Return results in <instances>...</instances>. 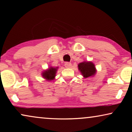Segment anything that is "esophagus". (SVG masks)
I'll use <instances>...</instances> for the list:
<instances>
[{"label":"esophagus","instance_id":"34e87169","mask_svg":"<svg viewBox=\"0 0 132 132\" xmlns=\"http://www.w3.org/2000/svg\"><path fill=\"white\" fill-rule=\"evenodd\" d=\"M71 66V64L70 62H65V67L66 68H70Z\"/></svg>","mask_w":132,"mask_h":132}]
</instances>
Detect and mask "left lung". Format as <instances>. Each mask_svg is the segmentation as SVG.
Here are the masks:
<instances>
[{"label":"left lung","mask_w":132,"mask_h":132,"mask_svg":"<svg viewBox=\"0 0 132 132\" xmlns=\"http://www.w3.org/2000/svg\"><path fill=\"white\" fill-rule=\"evenodd\" d=\"M78 69L84 78L94 76L97 70L94 64L91 61H83L78 64Z\"/></svg>","instance_id":"8db88e82"}]
</instances>
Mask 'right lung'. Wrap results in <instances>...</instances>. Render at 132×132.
<instances>
[{"label":"right lung","mask_w":132,"mask_h":132,"mask_svg":"<svg viewBox=\"0 0 132 132\" xmlns=\"http://www.w3.org/2000/svg\"><path fill=\"white\" fill-rule=\"evenodd\" d=\"M57 69H58V67H53L50 66L47 69L44 70L41 73V75L43 78L46 79V80L52 81L55 79Z\"/></svg>","instance_id":"right-lung-1"}]
</instances>
